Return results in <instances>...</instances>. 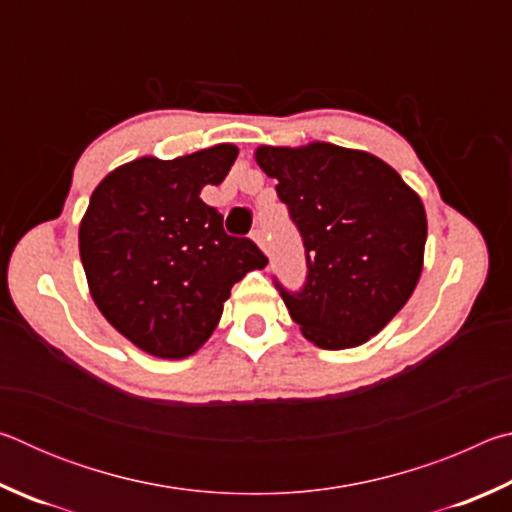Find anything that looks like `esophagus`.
Wrapping results in <instances>:
<instances>
[{"label": "esophagus", "instance_id": "34e87169", "mask_svg": "<svg viewBox=\"0 0 512 512\" xmlns=\"http://www.w3.org/2000/svg\"><path fill=\"white\" fill-rule=\"evenodd\" d=\"M250 237H253V239L257 241V246H259V248L266 250V246H268V239H266V230H264V228H255V230H253V235H250Z\"/></svg>", "mask_w": 512, "mask_h": 512}]
</instances>
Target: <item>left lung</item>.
Returning <instances> with one entry per match:
<instances>
[{
    "label": "left lung",
    "instance_id": "1",
    "mask_svg": "<svg viewBox=\"0 0 512 512\" xmlns=\"http://www.w3.org/2000/svg\"><path fill=\"white\" fill-rule=\"evenodd\" d=\"M277 180L305 246L302 289H275L311 343L343 350L366 343L411 298L422 273L427 214L393 167L363 151L316 142L257 149Z\"/></svg>",
    "mask_w": 512,
    "mask_h": 512
}]
</instances>
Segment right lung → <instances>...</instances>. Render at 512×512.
<instances>
[{
	"label": "right lung",
	"mask_w": 512,
	"mask_h": 512,
	"mask_svg": "<svg viewBox=\"0 0 512 512\" xmlns=\"http://www.w3.org/2000/svg\"><path fill=\"white\" fill-rule=\"evenodd\" d=\"M239 149L219 144L176 160L140 158L101 180L79 230L90 293L137 348L183 359L210 339L230 289L266 255L230 237L201 189L219 185Z\"/></svg>",
	"instance_id": "right-lung-1"
}]
</instances>
